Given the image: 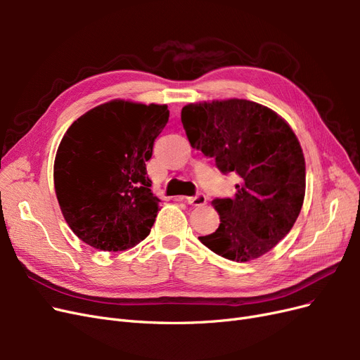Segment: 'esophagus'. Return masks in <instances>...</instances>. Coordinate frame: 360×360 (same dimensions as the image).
<instances>
[{"label": "esophagus", "mask_w": 360, "mask_h": 360, "mask_svg": "<svg viewBox=\"0 0 360 360\" xmlns=\"http://www.w3.org/2000/svg\"><path fill=\"white\" fill-rule=\"evenodd\" d=\"M186 201H188V204H191V205L200 207V205H204V204L207 202V198H205L204 193H197V195H195V197H188Z\"/></svg>", "instance_id": "1"}]
</instances>
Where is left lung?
Listing matches in <instances>:
<instances>
[{
	"label": "left lung",
	"mask_w": 360,
	"mask_h": 360,
	"mask_svg": "<svg viewBox=\"0 0 360 360\" xmlns=\"http://www.w3.org/2000/svg\"><path fill=\"white\" fill-rule=\"evenodd\" d=\"M181 123L192 148L242 179L233 198L212 201L221 224L201 243L236 263L263 257L303 205L307 168L296 134L274 110L246 99L188 103Z\"/></svg>",
	"instance_id": "obj_1"
}]
</instances>
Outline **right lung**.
I'll use <instances>...</instances> for the list:
<instances>
[{
  "label": "right lung",
  "mask_w": 360,
  "mask_h": 360,
  "mask_svg": "<svg viewBox=\"0 0 360 360\" xmlns=\"http://www.w3.org/2000/svg\"><path fill=\"white\" fill-rule=\"evenodd\" d=\"M168 118L167 105L114 99L64 134L53 186L64 219L84 243L118 252L150 234L160 200L150 189L146 162Z\"/></svg>",
  "instance_id": "obj_1"
}]
</instances>
